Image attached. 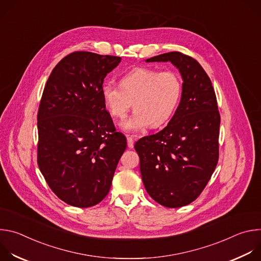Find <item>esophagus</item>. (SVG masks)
I'll return each mask as SVG.
<instances>
[{
  "instance_id": "obj_1",
  "label": "esophagus",
  "mask_w": 261,
  "mask_h": 261,
  "mask_svg": "<svg viewBox=\"0 0 261 261\" xmlns=\"http://www.w3.org/2000/svg\"><path fill=\"white\" fill-rule=\"evenodd\" d=\"M127 142H128V147L132 148L133 145H134V139H133V137H132V136H128V137H127Z\"/></svg>"
}]
</instances>
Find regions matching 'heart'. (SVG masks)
<instances>
[{
    "instance_id": "obj_1",
    "label": "heart",
    "mask_w": 261,
    "mask_h": 261,
    "mask_svg": "<svg viewBox=\"0 0 261 261\" xmlns=\"http://www.w3.org/2000/svg\"><path fill=\"white\" fill-rule=\"evenodd\" d=\"M120 85L103 83L101 96L108 113L117 119L126 117L133 101L135 110L121 124L129 132H139L150 125L156 128L165 124L175 111L182 92L181 77L176 71L148 67H138L127 72Z\"/></svg>"
}]
</instances>
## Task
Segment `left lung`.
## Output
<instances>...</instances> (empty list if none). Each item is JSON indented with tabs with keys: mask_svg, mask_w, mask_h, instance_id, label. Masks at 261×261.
<instances>
[{
	"mask_svg": "<svg viewBox=\"0 0 261 261\" xmlns=\"http://www.w3.org/2000/svg\"><path fill=\"white\" fill-rule=\"evenodd\" d=\"M146 62H171L182 77L180 102L168 125L134 145L146 192L166 207L194 201L219 160L220 114L215 90L200 64L178 51Z\"/></svg>",
	"mask_w": 261,
	"mask_h": 261,
	"instance_id": "obj_1",
	"label": "left lung"
}]
</instances>
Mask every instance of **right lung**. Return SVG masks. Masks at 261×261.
<instances>
[{
	"label": "right lung",
	"mask_w": 261,
	"mask_h": 261,
	"mask_svg": "<svg viewBox=\"0 0 261 261\" xmlns=\"http://www.w3.org/2000/svg\"><path fill=\"white\" fill-rule=\"evenodd\" d=\"M120 57L74 51L51 71L39 104L37 163L64 202L96 205L108 194L127 139L105 109L101 87Z\"/></svg>",
	"instance_id": "add662e5"
}]
</instances>
